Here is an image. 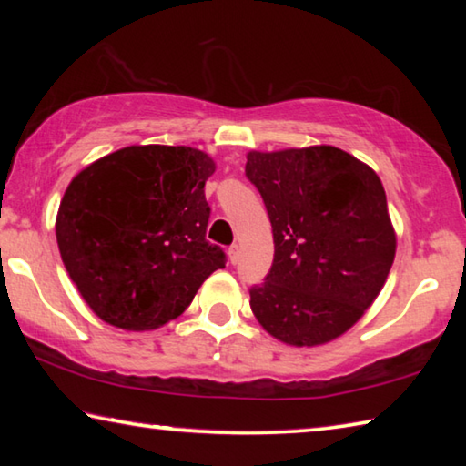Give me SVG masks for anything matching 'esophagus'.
Wrapping results in <instances>:
<instances>
[{
	"label": "esophagus",
	"instance_id": "esophagus-1",
	"mask_svg": "<svg viewBox=\"0 0 466 466\" xmlns=\"http://www.w3.org/2000/svg\"><path fill=\"white\" fill-rule=\"evenodd\" d=\"M228 257H230V263H236V261H238V257H240V248H238V244H232L230 250H228Z\"/></svg>",
	"mask_w": 466,
	"mask_h": 466
}]
</instances>
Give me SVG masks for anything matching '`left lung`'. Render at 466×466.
<instances>
[{"label":"left lung","mask_w":466,"mask_h":466,"mask_svg":"<svg viewBox=\"0 0 466 466\" xmlns=\"http://www.w3.org/2000/svg\"><path fill=\"white\" fill-rule=\"evenodd\" d=\"M273 228V265L250 289L258 325L317 347L347 333L384 288L397 250L376 172L333 146L247 154Z\"/></svg>","instance_id":"left-lung-1"}]
</instances>
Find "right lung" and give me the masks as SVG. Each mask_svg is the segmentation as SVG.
<instances>
[{"label":"right lung","mask_w":466,"mask_h":466,"mask_svg":"<svg viewBox=\"0 0 466 466\" xmlns=\"http://www.w3.org/2000/svg\"><path fill=\"white\" fill-rule=\"evenodd\" d=\"M216 162L187 146H129L77 172L55 234L69 278L92 312L123 330L180 317L226 265L205 240V180Z\"/></svg>","instance_id":"add662e5"}]
</instances>
